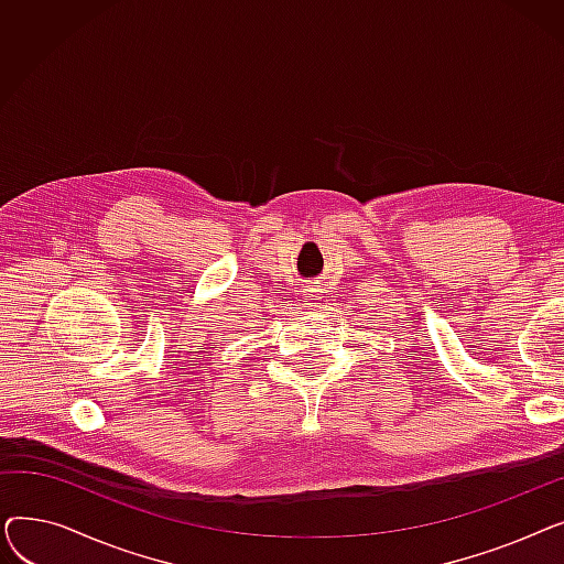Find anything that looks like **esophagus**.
I'll return each instance as SVG.
<instances>
[{
  "instance_id": "34e87169",
  "label": "esophagus",
  "mask_w": 564,
  "mask_h": 564,
  "mask_svg": "<svg viewBox=\"0 0 564 564\" xmlns=\"http://www.w3.org/2000/svg\"><path fill=\"white\" fill-rule=\"evenodd\" d=\"M319 290L317 288H306L304 290V302H306V306L308 308H317L319 306Z\"/></svg>"
}]
</instances>
